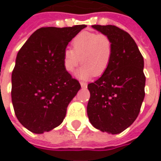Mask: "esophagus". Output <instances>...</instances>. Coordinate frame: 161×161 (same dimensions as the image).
Segmentation results:
<instances>
[{"label":"esophagus","mask_w":161,"mask_h":161,"mask_svg":"<svg viewBox=\"0 0 161 161\" xmlns=\"http://www.w3.org/2000/svg\"><path fill=\"white\" fill-rule=\"evenodd\" d=\"M80 86H81V88H87L88 84H87L86 82H83V81H81V82H80Z\"/></svg>","instance_id":"obj_1"}]
</instances>
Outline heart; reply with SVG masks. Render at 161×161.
<instances>
[{
    "label": "heart",
    "instance_id": "heart-1",
    "mask_svg": "<svg viewBox=\"0 0 161 161\" xmlns=\"http://www.w3.org/2000/svg\"><path fill=\"white\" fill-rule=\"evenodd\" d=\"M73 49L66 48L63 53V66L68 73L75 70L80 62L83 65L75 75L80 80L101 76L111 64L113 45L109 36L103 33L82 32L72 42Z\"/></svg>",
    "mask_w": 161,
    "mask_h": 161
}]
</instances>
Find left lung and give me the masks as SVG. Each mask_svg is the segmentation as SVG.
I'll return each instance as SVG.
<instances>
[{
	"instance_id": "left-lung-1",
	"label": "left lung",
	"mask_w": 161,
	"mask_h": 161,
	"mask_svg": "<svg viewBox=\"0 0 161 161\" xmlns=\"http://www.w3.org/2000/svg\"><path fill=\"white\" fill-rule=\"evenodd\" d=\"M92 27L112 40L113 54L106 72L88 88V119L96 128L121 133L136 120L144 98L143 58L133 38L115 25Z\"/></svg>"
}]
</instances>
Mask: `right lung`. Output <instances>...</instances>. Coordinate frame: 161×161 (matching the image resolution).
I'll use <instances>...</instances> for the list:
<instances>
[{"mask_svg": "<svg viewBox=\"0 0 161 161\" xmlns=\"http://www.w3.org/2000/svg\"><path fill=\"white\" fill-rule=\"evenodd\" d=\"M85 27L40 28L18 51L11 99L17 118L29 131L42 134L63 122L68 104L80 88L64 68L63 53Z\"/></svg>", "mask_w": 161, "mask_h": 161, "instance_id": "1", "label": "right lung"}]
</instances>
